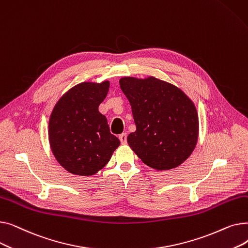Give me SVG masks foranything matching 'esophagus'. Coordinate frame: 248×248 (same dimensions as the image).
<instances>
[{
    "label": "esophagus",
    "instance_id": "1",
    "mask_svg": "<svg viewBox=\"0 0 248 248\" xmlns=\"http://www.w3.org/2000/svg\"><path fill=\"white\" fill-rule=\"evenodd\" d=\"M126 138H127V135L125 134V133H123L122 135H120V137H119V139H120V140H121V142L123 145H125L126 144Z\"/></svg>",
    "mask_w": 248,
    "mask_h": 248
}]
</instances>
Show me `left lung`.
<instances>
[{
	"label": "left lung",
	"instance_id": "8db88e82",
	"mask_svg": "<svg viewBox=\"0 0 248 248\" xmlns=\"http://www.w3.org/2000/svg\"><path fill=\"white\" fill-rule=\"evenodd\" d=\"M120 85L137 126L127 136L128 146L157 171L183 164L199 136L198 113L191 98L176 85L154 76L123 77Z\"/></svg>",
	"mask_w": 248,
	"mask_h": 248
}]
</instances>
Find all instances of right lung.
Masks as SVG:
<instances>
[{
    "instance_id": "add662e5",
    "label": "right lung",
    "mask_w": 248,
    "mask_h": 248,
    "mask_svg": "<svg viewBox=\"0 0 248 248\" xmlns=\"http://www.w3.org/2000/svg\"><path fill=\"white\" fill-rule=\"evenodd\" d=\"M109 81H84L65 93L49 119V144L57 162L73 175L91 176L106 166L121 145L98 111Z\"/></svg>"
}]
</instances>
